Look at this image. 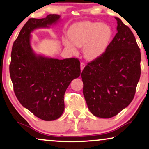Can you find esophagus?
I'll list each match as a JSON object with an SVG mask.
<instances>
[{
    "label": "esophagus",
    "mask_w": 149,
    "mask_h": 149,
    "mask_svg": "<svg viewBox=\"0 0 149 149\" xmlns=\"http://www.w3.org/2000/svg\"><path fill=\"white\" fill-rule=\"evenodd\" d=\"M85 67V63H84L81 62L80 63V69H81V71H82L84 70V68Z\"/></svg>",
    "instance_id": "obj_1"
}]
</instances>
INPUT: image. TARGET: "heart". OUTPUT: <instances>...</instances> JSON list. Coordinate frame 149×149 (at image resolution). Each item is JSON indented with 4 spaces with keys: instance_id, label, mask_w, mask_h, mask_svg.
<instances>
[{
    "instance_id": "1",
    "label": "heart",
    "mask_w": 149,
    "mask_h": 149,
    "mask_svg": "<svg viewBox=\"0 0 149 149\" xmlns=\"http://www.w3.org/2000/svg\"><path fill=\"white\" fill-rule=\"evenodd\" d=\"M68 36L70 40L63 39L67 49L75 53L76 47H84V57L94 61L105 53L112 40L113 30L108 24L84 21L73 24L68 30Z\"/></svg>"
}]
</instances>
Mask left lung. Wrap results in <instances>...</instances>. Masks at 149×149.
<instances>
[{"mask_svg":"<svg viewBox=\"0 0 149 149\" xmlns=\"http://www.w3.org/2000/svg\"><path fill=\"white\" fill-rule=\"evenodd\" d=\"M117 33L101 57L81 72L90 111L100 118L116 116L133 100L140 77V49L134 36L118 17Z\"/></svg>","mask_w":149,"mask_h":149,"instance_id":"8db88e82","label":"left lung"}]
</instances>
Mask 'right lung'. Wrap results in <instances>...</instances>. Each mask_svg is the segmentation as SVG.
Here are the masks:
<instances>
[{
	"label": "right lung",
	"instance_id": "obj_1",
	"mask_svg": "<svg viewBox=\"0 0 149 149\" xmlns=\"http://www.w3.org/2000/svg\"><path fill=\"white\" fill-rule=\"evenodd\" d=\"M61 16L50 14L42 19L31 18L14 42L9 66L15 94L22 106L38 118L53 121L65 109L64 95L75 78L80 75L77 58L59 60L36 53L31 33L57 24Z\"/></svg>",
	"mask_w": 149,
	"mask_h": 149
}]
</instances>
